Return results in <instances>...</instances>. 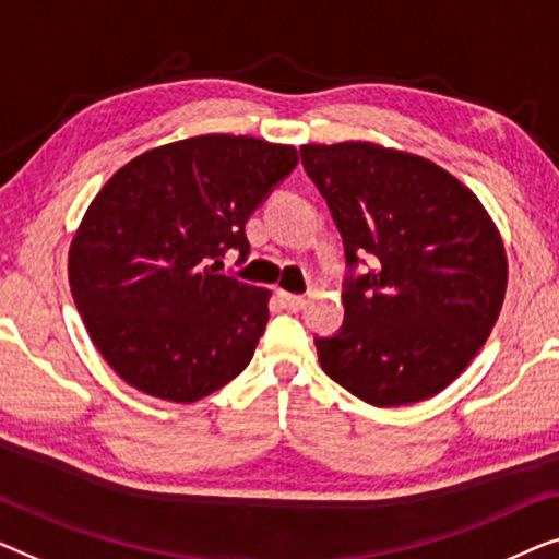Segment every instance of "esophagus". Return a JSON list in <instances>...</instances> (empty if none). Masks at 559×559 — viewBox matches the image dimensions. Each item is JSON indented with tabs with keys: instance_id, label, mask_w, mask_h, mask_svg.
<instances>
[{
	"instance_id": "34e87169",
	"label": "esophagus",
	"mask_w": 559,
	"mask_h": 559,
	"mask_svg": "<svg viewBox=\"0 0 559 559\" xmlns=\"http://www.w3.org/2000/svg\"><path fill=\"white\" fill-rule=\"evenodd\" d=\"M278 298L281 304L286 306L288 311H301L306 306V298L304 296H296V294H286V290H278Z\"/></svg>"
}]
</instances>
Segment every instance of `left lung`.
<instances>
[{"mask_svg": "<svg viewBox=\"0 0 559 559\" xmlns=\"http://www.w3.org/2000/svg\"><path fill=\"white\" fill-rule=\"evenodd\" d=\"M306 175L332 210L349 269L340 334L321 369L374 407L420 403L478 355L507 296L499 227L466 185L418 154L372 141L304 144Z\"/></svg>", "mask_w": 559, "mask_h": 559, "instance_id": "1", "label": "left lung"}]
</instances>
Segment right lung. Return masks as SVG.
Wrapping results in <instances>:
<instances>
[{
	"label": "right lung",
	"mask_w": 559,
	"mask_h": 559,
	"mask_svg": "<svg viewBox=\"0 0 559 559\" xmlns=\"http://www.w3.org/2000/svg\"><path fill=\"white\" fill-rule=\"evenodd\" d=\"M288 144L204 133L139 154L85 210L68 278L91 342L131 388L194 403L235 380L269 324V288L219 273L246 261V223L288 177Z\"/></svg>",
	"instance_id": "1"
}]
</instances>
